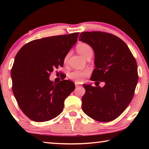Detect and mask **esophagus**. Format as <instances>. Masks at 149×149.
<instances>
[{
	"mask_svg": "<svg viewBox=\"0 0 149 149\" xmlns=\"http://www.w3.org/2000/svg\"><path fill=\"white\" fill-rule=\"evenodd\" d=\"M75 87H78V86H79V85H78L77 83H75Z\"/></svg>",
	"mask_w": 149,
	"mask_h": 149,
	"instance_id": "34e87169",
	"label": "esophagus"
}]
</instances>
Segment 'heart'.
Here are the masks:
<instances>
[{
	"mask_svg": "<svg viewBox=\"0 0 149 149\" xmlns=\"http://www.w3.org/2000/svg\"><path fill=\"white\" fill-rule=\"evenodd\" d=\"M77 50L79 53L84 56V58L87 56L88 54L93 53L92 48L89 45L85 42H81V43L78 44L77 45ZM68 57V54H67L65 57L64 61L66 62ZM90 70L86 69L84 70H76L69 74V77L70 79L75 81L77 83H80L84 81L85 80V77H87L90 74Z\"/></svg>",
	"mask_w": 149,
	"mask_h": 149,
	"instance_id": "1",
	"label": "heart"
}]
</instances>
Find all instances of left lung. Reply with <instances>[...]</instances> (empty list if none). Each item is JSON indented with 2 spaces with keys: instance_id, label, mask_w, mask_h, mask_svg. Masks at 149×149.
Instances as JSON below:
<instances>
[{
  "instance_id": "left-lung-1",
  "label": "left lung",
  "mask_w": 149,
  "mask_h": 149,
  "mask_svg": "<svg viewBox=\"0 0 149 149\" xmlns=\"http://www.w3.org/2000/svg\"><path fill=\"white\" fill-rule=\"evenodd\" d=\"M79 39L95 52V69L90 79L105 83L102 87L84 84L83 111L93 120L110 122L120 116L132 101L138 82L137 62L127 45L114 35L82 32Z\"/></svg>"
}]
</instances>
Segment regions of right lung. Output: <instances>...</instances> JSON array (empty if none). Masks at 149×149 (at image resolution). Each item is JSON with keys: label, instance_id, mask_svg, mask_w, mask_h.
Segmentation results:
<instances>
[{"label": "right lung", "instance_id": "add662e5", "mask_svg": "<svg viewBox=\"0 0 149 149\" xmlns=\"http://www.w3.org/2000/svg\"><path fill=\"white\" fill-rule=\"evenodd\" d=\"M79 33L35 39L24 45L11 70L12 91L20 109L30 120L47 122L64 109V100L75 89L70 80L55 84L50 73L63 66Z\"/></svg>", "mask_w": 149, "mask_h": 149}]
</instances>
